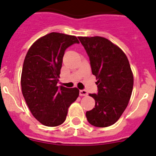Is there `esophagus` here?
<instances>
[{
	"instance_id": "obj_1",
	"label": "esophagus",
	"mask_w": 156,
	"mask_h": 156,
	"mask_svg": "<svg viewBox=\"0 0 156 156\" xmlns=\"http://www.w3.org/2000/svg\"><path fill=\"white\" fill-rule=\"evenodd\" d=\"M80 96H87V91L86 90H80Z\"/></svg>"
}]
</instances>
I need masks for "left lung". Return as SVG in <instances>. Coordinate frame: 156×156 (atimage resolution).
<instances>
[{
	"mask_svg": "<svg viewBox=\"0 0 156 156\" xmlns=\"http://www.w3.org/2000/svg\"><path fill=\"white\" fill-rule=\"evenodd\" d=\"M87 54L96 76L97 94L93 109L86 112L89 123L107 127L120 118L129 102L133 76L127 57L119 47L101 37H78Z\"/></svg>",
	"mask_w": 156,
	"mask_h": 156,
	"instance_id": "8db88e82",
	"label": "left lung"
}]
</instances>
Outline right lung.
Returning <instances> with one entry per match:
<instances>
[{
  "label": "right lung",
  "mask_w": 156,
  "mask_h": 156,
  "mask_svg": "<svg viewBox=\"0 0 156 156\" xmlns=\"http://www.w3.org/2000/svg\"><path fill=\"white\" fill-rule=\"evenodd\" d=\"M79 43L75 36L51 33L34 42L25 58L22 92L31 113L44 126L63 123L69 107L79 96L76 87L57 85L65 51Z\"/></svg>",
  "instance_id": "1"
}]
</instances>
